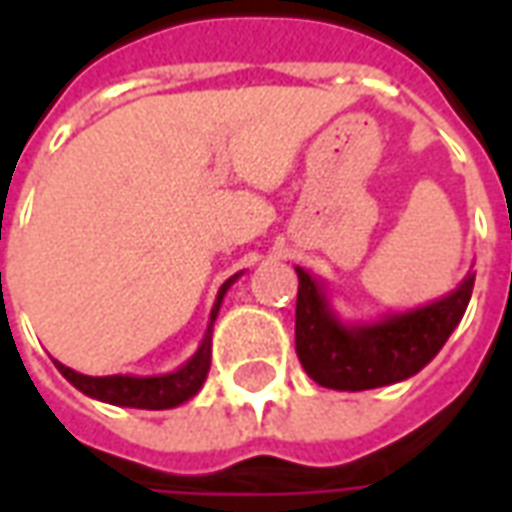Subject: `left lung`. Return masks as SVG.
<instances>
[{
    "label": "left lung",
    "mask_w": 512,
    "mask_h": 512,
    "mask_svg": "<svg viewBox=\"0 0 512 512\" xmlns=\"http://www.w3.org/2000/svg\"><path fill=\"white\" fill-rule=\"evenodd\" d=\"M296 274V354L301 367L326 389L348 392L395 384L419 373L461 323L474 288V274H469L447 299L386 318L376 326L348 329L326 310L315 279L304 268H296Z\"/></svg>",
    "instance_id": "left-lung-1"
}]
</instances>
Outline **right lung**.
Masks as SVG:
<instances>
[{
  "instance_id": "right-lung-1",
  "label": "right lung",
  "mask_w": 512,
  "mask_h": 512,
  "mask_svg": "<svg viewBox=\"0 0 512 512\" xmlns=\"http://www.w3.org/2000/svg\"><path fill=\"white\" fill-rule=\"evenodd\" d=\"M235 279V277H233ZM227 279L219 290V299H216V307L211 312V326L205 332V340H202L200 351L191 356L186 365L180 367L178 373H169V376H153V378H134V376H82L71 367L54 362L62 376L68 378L76 389H82L84 395L95 397V400H104V403H115V406H128V408H150V411H158V408H172L180 406L183 400H189L200 392V386L205 384L208 378V370H211V332L213 321H216V312H219V304L224 299V290L230 288Z\"/></svg>"
}]
</instances>
